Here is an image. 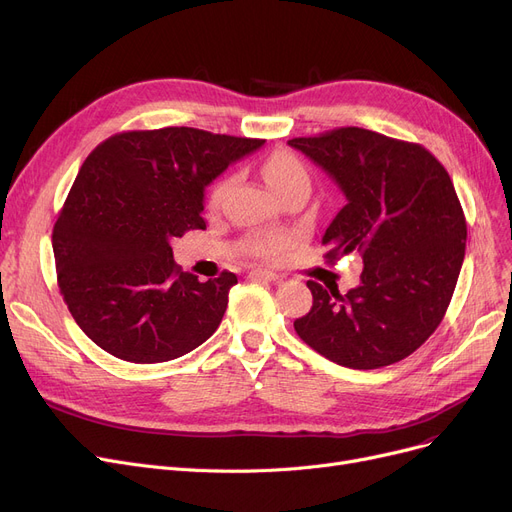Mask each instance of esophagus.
Segmentation results:
<instances>
[{
  "label": "esophagus",
  "mask_w": 512,
  "mask_h": 512,
  "mask_svg": "<svg viewBox=\"0 0 512 512\" xmlns=\"http://www.w3.org/2000/svg\"><path fill=\"white\" fill-rule=\"evenodd\" d=\"M249 278H251V280H265V282H278V280H280L278 274L267 272V270H253V272L249 274Z\"/></svg>",
  "instance_id": "34e87169"
}]
</instances>
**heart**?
Here are the masks:
<instances>
[{
  "instance_id": "1",
  "label": "heart",
  "mask_w": 512,
  "mask_h": 512,
  "mask_svg": "<svg viewBox=\"0 0 512 512\" xmlns=\"http://www.w3.org/2000/svg\"><path fill=\"white\" fill-rule=\"evenodd\" d=\"M261 174H263L265 182L272 186V191L276 195L286 191V188H292V186H299V184L309 186L311 184V176H309L307 166L297 155L290 153V151L272 153L270 157L263 161ZM228 184H230L228 180H220V182L213 184L211 195H209V201L213 205H218L224 199V195L228 191ZM286 245H288V240H286L284 234H263V236L249 238L247 251L253 257H259V259H276L286 249Z\"/></svg>"
}]
</instances>
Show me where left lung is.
I'll return each instance as SVG.
<instances>
[{
    "mask_svg": "<svg viewBox=\"0 0 512 512\" xmlns=\"http://www.w3.org/2000/svg\"><path fill=\"white\" fill-rule=\"evenodd\" d=\"M288 145L346 197L321 238L326 261L359 253L365 265L346 294L309 280L313 307L294 330L342 367L402 361L440 326L465 259L467 222L448 172L425 147L357 126Z\"/></svg>",
    "mask_w": 512,
    "mask_h": 512,
    "instance_id": "obj_1",
    "label": "left lung"
}]
</instances>
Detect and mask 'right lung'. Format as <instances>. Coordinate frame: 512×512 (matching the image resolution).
Wrapping results in <instances>:
<instances>
[{
  "mask_svg": "<svg viewBox=\"0 0 512 512\" xmlns=\"http://www.w3.org/2000/svg\"><path fill=\"white\" fill-rule=\"evenodd\" d=\"M261 145L168 126L120 132L91 151L51 242L62 297L105 353L164 363L218 330L236 276L199 282L174 263L170 240L205 230V186Z\"/></svg>",
  "mask_w": 512,
  "mask_h": 512,
  "instance_id": "1",
  "label": "right lung"
}]
</instances>
